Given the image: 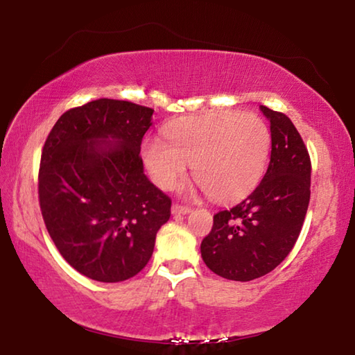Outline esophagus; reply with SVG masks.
<instances>
[{"mask_svg": "<svg viewBox=\"0 0 355 355\" xmlns=\"http://www.w3.org/2000/svg\"><path fill=\"white\" fill-rule=\"evenodd\" d=\"M191 211L189 207L180 205V203H173L172 205V214H188Z\"/></svg>", "mask_w": 355, "mask_h": 355, "instance_id": "1", "label": "esophagus"}]
</instances>
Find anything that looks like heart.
<instances>
[{
  "mask_svg": "<svg viewBox=\"0 0 355 355\" xmlns=\"http://www.w3.org/2000/svg\"><path fill=\"white\" fill-rule=\"evenodd\" d=\"M166 137H147L142 153L153 182L172 189L192 164L196 182L214 200H236L260 183L271 133L250 112H211L171 125Z\"/></svg>",
  "mask_w": 355,
  "mask_h": 355,
  "instance_id": "b5f03b06",
  "label": "heart"
}]
</instances>
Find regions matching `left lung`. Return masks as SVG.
I'll return each mask as SVG.
<instances>
[{"label":"left lung","mask_w":355,"mask_h":355,"mask_svg":"<svg viewBox=\"0 0 355 355\" xmlns=\"http://www.w3.org/2000/svg\"><path fill=\"white\" fill-rule=\"evenodd\" d=\"M271 123V159L260 184L222 209L200 244L207 266L220 277L249 282L271 272L296 244L310 202L311 161L284 112L260 106Z\"/></svg>","instance_id":"left-lung-1"}]
</instances>
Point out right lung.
I'll return each instance as SVG.
<instances>
[{"label":"right lung","mask_w":355,"mask_h":355,"mask_svg":"<svg viewBox=\"0 0 355 355\" xmlns=\"http://www.w3.org/2000/svg\"><path fill=\"white\" fill-rule=\"evenodd\" d=\"M152 114L131 101H89L65 111L42 148L45 227L64 260L92 280L142 271L171 218V197L148 182L139 155Z\"/></svg>","instance_id":"right-lung-1"}]
</instances>
